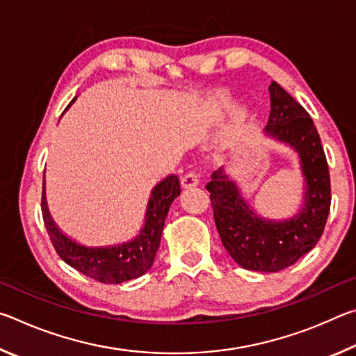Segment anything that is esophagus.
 <instances>
[{"label":"esophagus","instance_id":"esophagus-1","mask_svg":"<svg viewBox=\"0 0 356 356\" xmlns=\"http://www.w3.org/2000/svg\"><path fill=\"white\" fill-rule=\"evenodd\" d=\"M200 177H201V174L197 172L196 170L188 171L186 174H184L182 186H184V188H191V186H196L197 184H200Z\"/></svg>","mask_w":356,"mask_h":356}]
</instances>
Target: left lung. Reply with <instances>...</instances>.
Returning a JSON list of instances; mask_svg holds the SVG:
<instances>
[{
  "mask_svg": "<svg viewBox=\"0 0 356 356\" xmlns=\"http://www.w3.org/2000/svg\"><path fill=\"white\" fill-rule=\"evenodd\" d=\"M268 91L272 111L265 130L300 154L308 184L303 210L284 222L265 221L252 213L222 170L213 171L206 185L222 245L240 267L256 272H280L314 248L327 225L331 204L327 156L314 122L278 83L270 84Z\"/></svg>",
  "mask_w": 356,
  "mask_h": 356,
  "instance_id": "8db88e82",
  "label": "left lung"
}]
</instances>
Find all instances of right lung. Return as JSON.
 Wrapping results in <instances>:
<instances>
[{"label":"right lung","instance_id":"obj_1","mask_svg":"<svg viewBox=\"0 0 356 356\" xmlns=\"http://www.w3.org/2000/svg\"><path fill=\"white\" fill-rule=\"evenodd\" d=\"M72 102H75V99ZM179 195L180 180L177 176H170L163 182H160L150 196L146 226L143 232L134 242L111 246V248H84V246L76 245L70 238L64 237L48 213L45 185L42 188L40 206L48 237L65 264L95 281L106 282V284H120V282L138 278L152 267L156 250L160 246L168 210Z\"/></svg>","mask_w":356,"mask_h":356}]
</instances>
